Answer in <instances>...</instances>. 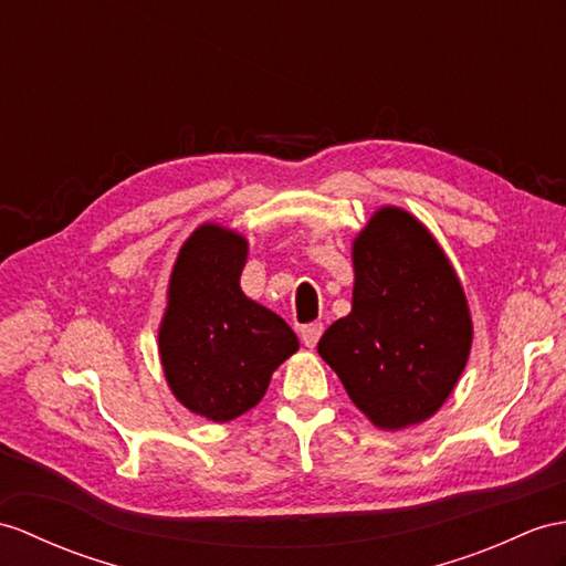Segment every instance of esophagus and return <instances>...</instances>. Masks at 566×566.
I'll list each match as a JSON object with an SVG mask.
<instances>
[{
  "label": "esophagus",
  "mask_w": 566,
  "mask_h": 566,
  "mask_svg": "<svg viewBox=\"0 0 566 566\" xmlns=\"http://www.w3.org/2000/svg\"><path fill=\"white\" fill-rule=\"evenodd\" d=\"M322 334H324V324L322 322H312V324H305V326L300 328V338H302V343H305L307 348H314L316 343H319Z\"/></svg>",
  "instance_id": "obj_1"
}]
</instances>
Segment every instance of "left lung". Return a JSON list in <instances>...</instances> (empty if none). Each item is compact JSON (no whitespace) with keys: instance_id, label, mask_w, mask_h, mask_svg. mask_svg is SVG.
I'll return each instance as SVG.
<instances>
[{"instance_id":"obj_1","label":"left lung","mask_w":566,"mask_h":566,"mask_svg":"<svg viewBox=\"0 0 566 566\" xmlns=\"http://www.w3.org/2000/svg\"><path fill=\"white\" fill-rule=\"evenodd\" d=\"M353 264V312L316 348L371 422L401 430L434 416L465 367L463 287L422 223L391 206L357 235Z\"/></svg>"}]
</instances>
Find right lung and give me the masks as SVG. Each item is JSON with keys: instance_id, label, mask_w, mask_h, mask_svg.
Masks as SVG:
<instances>
[{"instance_id": "obj_1", "label": "right lung", "mask_w": 566, "mask_h": 566, "mask_svg": "<svg viewBox=\"0 0 566 566\" xmlns=\"http://www.w3.org/2000/svg\"><path fill=\"white\" fill-rule=\"evenodd\" d=\"M242 235L218 226L195 230L172 269L160 324V360L179 403L213 422L254 408L273 369L297 350L279 314L240 291Z\"/></svg>"}]
</instances>
